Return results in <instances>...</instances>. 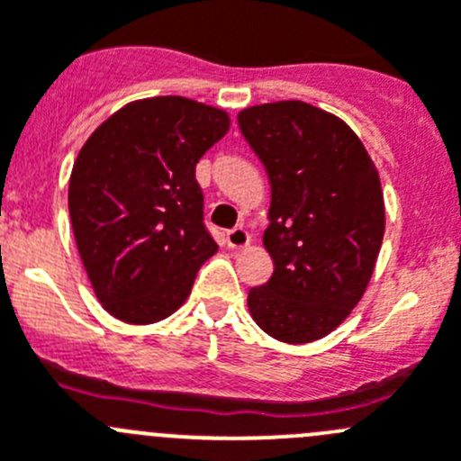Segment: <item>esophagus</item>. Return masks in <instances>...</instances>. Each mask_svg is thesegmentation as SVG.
I'll return each mask as SVG.
<instances>
[{"label": "esophagus", "instance_id": "esophagus-1", "mask_svg": "<svg viewBox=\"0 0 461 461\" xmlns=\"http://www.w3.org/2000/svg\"><path fill=\"white\" fill-rule=\"evenodd\" d=\"M226 242H228V247L244 249L249 242H251V238H249L247 228H244V226H235V228H230V230H228V233H226Z\"/></svg>", "mask_w": 461, "mask_h": 461}]
</instances>
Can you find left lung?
<instances>
[{
  "mask_svg": "<svg viewBox=\"0 0 461 461\" xmlns=\"http://www.w3.org/2000/svg\"><path fill=\"white\" fill-rule=\"evenodd\" d=\"M238 124L271 183L265 247L274 274L249 292L251 317L287 344L321 339L374 274L384 235L375 165L339 117L310 104L251 106Z\"/></svg>",
  "mask_w": 461,
  "mask_h": 461,
  "instance_id": "8db88e82",
  "label": "left lung"
}]
</instances>
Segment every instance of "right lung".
<instances>
[{"label": "right lung", "mask_w": 461, "mask_h": 461, "mask_svg": "<svg viewBox=\"0 0 461 461\" xmlns=\"http://www.w3.org/2000/svg\"><path fill=\"white\" fill-rule=\"evenodd\" d=\"M228 124L219 108L153 96L108 117L78 151L69 219L96 299L113 317H169L217 251L194 169Z\"/></svg>", "instance_id": "right-lung-1"}]
</instances>
